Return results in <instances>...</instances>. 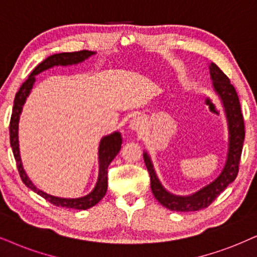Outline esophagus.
I'll return each mask as SVG.
<instances>
[{"mask_svg": "<svg viewBox=\"0 0 257 257\" xmlns=\"http://www.w3.org/2000/svg\"><path fill=\"white\" fill-rule=\"evenodd\" d=\"M142 124H144V122H142L141 119H140V118H134L131 122V129H132V131L138 132L139 129L142 128Z\"/></svg>", "mask_w": 257, "mask_h": 257, "instance_id": "obj_1", "label": "esophagus"}]
</instances>
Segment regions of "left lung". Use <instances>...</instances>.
<instances>
[{
    "label": "left lung",
    "instance_id": "8db88e82",
    "mask_svg": "<svg viewBox=\"0 0 257 257\" xmlns=\"http://www.w3.org/2000/svg\"><path fill=\"white\" fill-rule=\"evenodd\" d=\"M210 73L213 80L215 91L219 95L223 102L224 109H225L230 133L228 160H226L225 167H224L219 177L213 183L201 188L200 191H198L192 196H173L161 186L160 181L158 180L157 175H155L154 168H153L147 153L144 154L146 167H147L149 177H151V187L153 194L161 205L172 211L188 212V211L205 209L236 179L237 174H238L239 160H241L243 142H244L245 136L244 118H243V113L241 111L238 95H237L235 86L230 83L228 76L216 64L210 65Z\"/></svg>",
    "mask_w": 257,
    "mask_h": 257
}]
</instances>
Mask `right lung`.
Here are the masks:
<instances>
[{
	"mask_svg": "<svg viewBox=\"0 0 257 257\" xmlns=\"http://www.w3.org/2000/svg\"><path fill=\"white\" fill-rule=\"evenodd\" d=\"M95 54V52L91 51H78V52H64V53H58L53 54L46 58L44 61H41L35 69L32 71V73L29 74L27 80H25L22 83L18 92L15 95L14 99V106H13V112L11 117V123H9V136H11V146L13 149V154H14L16 166H18L19 174H20L21 180L24 181L26 186L33 190L34 192H37L39 196L45 198L47 201H50L51 204L56 206L61 207H67V209H76V210H86L90 207L95 206L98 201L105 196L106 190H108V167L110 162L113 160V158L118 154L119 149H121L122 139L119 133H113V134L105 136L102 139L99 145V174H98V180L93 191L90 194H87L85 197L77 198V199H66V198H58L50 196V194L42 192V191L38 190L34 186L33 183L29 180V178L26 174V172L22 167V162L20 158V152H19V141H18V123L19 117H20V113L22 110V106L25 104V100L27 98V96L31 92L33 84L35 82L34 76H37L38 73L42 72V71L50 69V67L58 66V65H72L82 63L83 60H85L86 58Z\"/></svg>",
	"mask_w": 257,
	"mask_h": 257,
	"instance_id": "right-lung-1",
	"label": "right lung"
}]
</instances>
